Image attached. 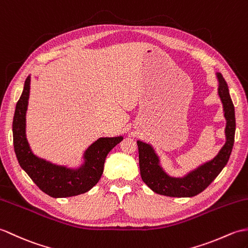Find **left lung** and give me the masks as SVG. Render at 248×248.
Instances as JSON below:
<instances>
[{
  "label": "left lung",
  "mask_w": 248,
  "mask_h": 248,
  "mask_svg": "<svg viewBox=\"0 0 248 248\" xmlns=\"http://www.w3.org/2000/svg\"><path fill=\"white\" fill-rule=\"evenodd\" d=\"M217 78L218 81L217 92L223 104L224 117L226 120V142L213 159L190 170L183 177H174L163 170L160 164V158L151 144L140 140L137 141L142 180L155 193L170 197L195 196L205 190L227 164L234 142V106L229 94L227 82L223 78V75L217 72Z\"/></svg>",
  "instance_id": "8db88e82"
}]
</instances>
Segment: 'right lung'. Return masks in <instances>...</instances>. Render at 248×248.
Returning a JSON list of instances; mask_svg holds the SVG:
<instances>
[{"label":"right lung","mask_w":248,"mask_h":248,"mask_svg":"<svg viewBox=\"0 0 248 248\" xmlns=\"http://www.w3.org/2000/svg\"><path fill=\"white\" fill-rule=\"evenodd\" d=\"M30 85L31 76H27L23 92L16 103L13 121L14 148L20 167L38 188L55 199L86 193L98 183L108 153L123 140V137H106L93 142L84 153V163L76 169L58 166L36 156L26 139Z\"/></svg>","instance_id":"1"}]
</instances>
